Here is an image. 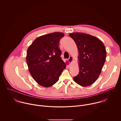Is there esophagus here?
<instances>
[{
	"label": "esophagus",
	"instance_id": "esophagus-1",
	"mask_svg": "<svg viewBox=\"0 0 121 121\" xmlns=\"http://www.w3.org/2000/svg\"><path fill=\"white\" fill-rule=\"evenodd\" d=\"M68 61L70 63H71L72 62H73V57L72 56H70V57H69V58L68 59Z\"/></svg>",
	"mask_w": 121,
	"mask_h": 121
}]
</instances>
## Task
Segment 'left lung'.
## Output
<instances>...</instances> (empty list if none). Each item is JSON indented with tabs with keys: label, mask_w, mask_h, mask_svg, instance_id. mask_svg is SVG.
<instances>
[{
	"label": "left lung",
	"mask_w": 121,
	"mask_h": 121,
	"mask_svg": "<svg viewBox=\"0 0 121 121\" xmlns=\"http://www.w3.org/2000/svg\"><path fill=\"white\" fill-rule=\"evenodd\" d=\"M69 35L78 51L79 72L74 80L83 87L90 86L99 78L105 62V47L99 39L90 34L74 32Z\"/></svg>",
	"instance_id": "8db88e82"
}]
</instances>
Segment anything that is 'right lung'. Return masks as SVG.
<instances>
[{"instance_id": "right-lung-1", "label": "right lung", "mask_w": 121, "mask_h": 121, "mask_svg": "<svg viewBox=\"0 0 121 121\" xmlns=\"http://www.w3.org/2000/svg\"><path fill=\"white\" fill-rule=\"evenodd\" d=\"M63 32H56L41 36L29 47L26 62L30 75L40 85L49 87L59 79L66 64L59 47Z\"/></svg>"}]
</instances>
